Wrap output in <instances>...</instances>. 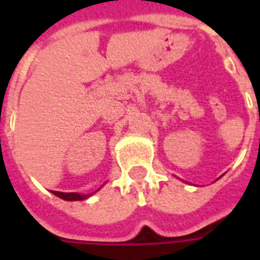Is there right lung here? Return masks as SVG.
<instances>
[{"label":"right lung","mask_w":260,"mask_h":260,"mask_svg":"<svg viewBox=\"0 0 260 260\" xmlns=\"http://www.w3.org/2000/svg\"><path fill=\"white\" fill-rule=\"evenodd\" d=\"M54 195H57L61 199L64 201H83V199H87L89 196L91 195H80V193H76V192H57L53 191Z\"/></svg>","instance_id":"right-lung-1"}]
</instances>
